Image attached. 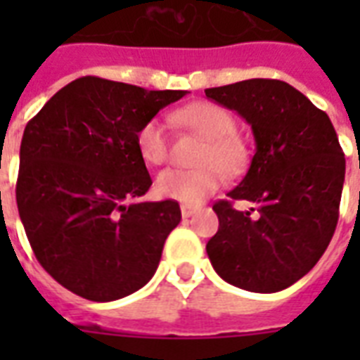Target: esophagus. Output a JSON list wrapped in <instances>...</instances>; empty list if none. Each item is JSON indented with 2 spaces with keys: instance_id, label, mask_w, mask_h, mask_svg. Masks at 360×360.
<instances>
[{
  "instance_id": "34e87169",
  "label": "esophagus",
  "mask_w": 360,
  "mask_h": 360,
  "mask_svg": "<svg viewBox=\"0 0 360 360\" xmlns=\"http://www.w3.org/2000/svg\"><path fill=\"white\" fill-rule=\"evenodd\" d=\"M198 213V207H192V205H181V214H183V219H191L194 214Z\"/></svg>"
}]
</instances>
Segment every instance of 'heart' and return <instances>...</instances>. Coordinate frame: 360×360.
Listing matches in <instances>:
<instances>
[{
  "instance_id": "1",
  "label": "heart",
  "mask_w": 360,
  "mask_h": 360,
  "mask_svg": "<svg viewBox=\"0 0 360 360\" xmlns=\"http://www.w3.org/2000/svg\"><path fill=\"white\" fill-rule=\"evenodd\" d=\"M177 121L205 138L194 169H164L157 177L160 196L175 202L196 205L217 192L224 174L237 175L248 162L246 143L237 134V121L226 108L214 103H194L175 114ZM140 157L151 166H160L168 158V123L162 117H151L136 132Z\"/></svg>"
}]
</instances>
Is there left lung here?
Segmentation results:
<instances>
[{
	"mask_svg": "<svg viewBox=\"0 0 360 360\" xmlns=\"http://www.w3.org/2000/svg\"><path fill=\"white\" fill-rule=\"evenodd\" d=\"M252 127L256 153L245 179L213 205L219 231L207 256L220 278L274 293L302 278L338 222L346 158L329 115L282 80L252 78L205 89ZM252 207L239 212L233 202Z\"/></svg>",
	"mask_w": 360,
	"mask_h": 360,
	"instance_id": "obj_1",
	"label": "left lung"
}]
</instances>
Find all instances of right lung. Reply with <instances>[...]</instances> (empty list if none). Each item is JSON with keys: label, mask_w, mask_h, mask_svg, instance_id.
<instances>
[{"label": "right lung", "mask_w": 360, "mask_h": 360, "mask_svg": "<svg viewBox=\"0 0 360 360\" xmlns=\"http://www.w3.org/2000/svg\"><path fill=\"white\" fill-rule=\"evenodd\" d=\"M186 91L84 76L25 124L16 203L44 271L76 295L108 302L151 280L179 203L140 202L151 175L136 132Z\"/></svg>", "instance_id": "obj_1"}]
</instances>
